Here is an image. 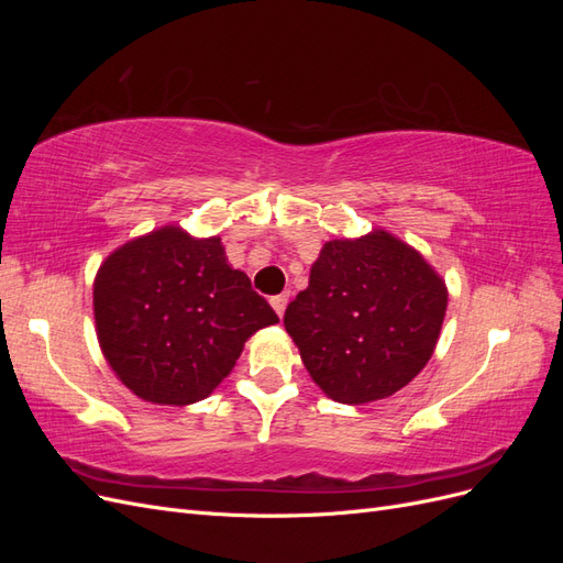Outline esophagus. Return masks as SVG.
<instances>
[{
    "label": "esophagus",
    "instance_id": "esophagus-1",
    "mask_svg": "<svg viewBox=\"0 0 563 563\" xmlns=\"http://www.w3.org/2000/svg\"><path fill=\"white\" fill-rule=\"evenodd\" d=\"M269 305H272V308H275V312L282 317L284 310H286V305H288V294L272 296V298H269Z\"/></svg>",
    "mask_w": 563,
    "mask_h": 563
}]
</instances>
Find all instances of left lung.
<instances>
[{"instance_id": "8db88e82", "label": "left lung", "mask_w": 563, "mask_h": 563, "mask_svg": "<svg viewBox=\"0 0 563 563\" xmlns=\"http://www.w3.org/2000/svg\"><path fill=\"white\" fill-rule=\"evenodd\" d=\"M446 305L434 267L395 234L373 230L321 246L284 327L323 395L360 406L418 376L437 347Z\"/></svg>"}]
</instances>
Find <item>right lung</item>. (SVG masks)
<instances>
[{"label": "right lung", "instance_id": "add662e5", "mask_svg": "<svg viewBox=\"0 0 563 563\" xmlns=\"http://www.w3.org/2000/svg\"><path fill=\"white\" fill-rule=\"evenodd\" d=\"M100 350L135 397L162 406L207 399L246 340L279 317L228 265L220 236L164 225L112 251L93 282Z\"/></svg>", "mask_w": 563, "mask_h": 563}]
</instances>
